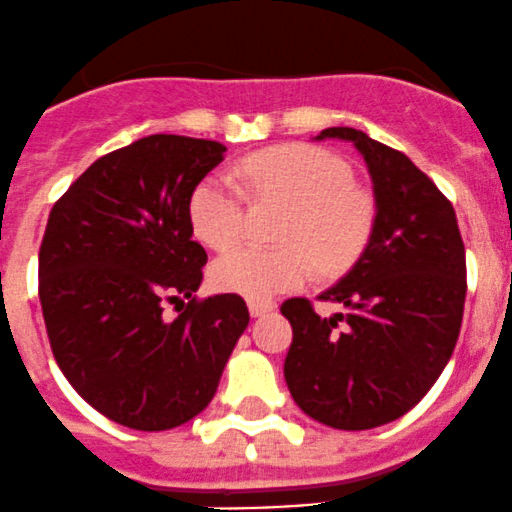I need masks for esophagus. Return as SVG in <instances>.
Segmentation results:
<instances>
[{"label":"esophagus","mask_w":512,"mask_h":512,"mask_svg":"<svg viewBox=\"0 0 512 512\" xmlns=\"http://www.w3.org/2000/svg\"><path fill=\"white\" fill-rule=\"evenodd\" d=\"M247 307H250L252 317H262L265 312H272V309H275V302H270V299H250Z\"/></svg>","instance_id":"obj_1"}]
</instances>
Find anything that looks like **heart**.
Returning a JSON list of instances; mask_svg holds the SVG:
<instances>
[{"mask_svg": "<svg viewBox=\"0 0 512 512\" xmlns=\"http://www.w3.org/2000/svg\"><path fill=\"white\" fill-rule=\"evenodd\" d=\"M257 198L292 205L282 247H237L213 265V285L247 299H272L299 287L319 267L337 272L364 250L374 223L369 198L354 188L352 168L334 153L307 143L265 148L240 163ZM195 237L210 250L235 245L245 227V193L225 173L195 185L188 205Z\"/></svg>", "mask_w": 512, "mask_h": 512, "instance_id": "b5f03b06", "label": "heart"}]
</instances>
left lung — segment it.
<instances>
[{
    "label": "left lung",
    "mask_w": 512,
    "mask_h": 512,
    "mask_svg": "<svg viewBox=\"0 0 512 512\" xmlns=\"http://www.w3.org/2000/svg\"><path fill=\"white\" fill-rule=\"evenodd\" d=\"M354 143L374 183L376 218L356 265L319 294L344 314L319 317L292 297L285 381L299 409L324 426L366 431L411 411L451 359L466 302V247L451 200L404 153L356 128L317 141Z\"/></svg>",
    "instance_id": "left-lung-1"
}]
</instances>
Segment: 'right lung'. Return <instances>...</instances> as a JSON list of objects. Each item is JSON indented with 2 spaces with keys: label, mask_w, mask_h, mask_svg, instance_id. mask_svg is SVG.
I'll list each match as a JSON object with an SVG mask.
<instances>
[{
  "label": "right lung",
  "mask_w": 512,
  "mask_h": 512,
  "mask_svg": "<svg viewBox=\"0 0 512 512\" xmlns=\"http://www.w3.org/2000/svg\"><path fill=\"white\" fill-rule=\"evenodd\" d=\"M225 151L146 136L91 163L49 213L39 299L51 352L81 399L121 426L168 431L198 416L250 322L240 294L193 297L208 255L190 195ZM165 301L184 312L165 320Z\"/></svg>",
  "instance_id": "right-lung-1"
}]
</instances>
